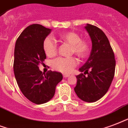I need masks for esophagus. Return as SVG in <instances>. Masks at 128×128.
<instances>
[{"label":"esophagus","mask_w":128,"mask_h":128,"mask_svg":"<svg viewBox=\"0 0 128 128\" xmlns=\"http://www.w3.org/2000/svg\"><path fill=\"white\" fill-rule=\"evenodd\" d=\"M63 76H64V78H67V77L70 76V74H63Z\"/></svg>","instance_id":"1"}]
</instances>
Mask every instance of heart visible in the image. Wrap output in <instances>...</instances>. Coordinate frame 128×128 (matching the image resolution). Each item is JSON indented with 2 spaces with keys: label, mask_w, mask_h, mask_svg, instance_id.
I'll list each match as a JSON object with an SVG mask.
<instances>
[{
  "label": "heart",
  "mask_w": 128,
  "mask_h": 128,
  "mask_svg": "<svg viewBox=\"0 0 128 128\" xmlns=\"http://www.w3.org/2000/svg\"><path fill=\"white\" fill-rule=\"evenodd\" d=\"M60 40L71 46V54H74L80 58H85L90 53V44L86 40L81 39L80 36L74 32H68L61 34ZM43 48L49 57H53L57 54L58 46L50 37H48L43 42ZM78 64V61L74 57L58 58L52 62V67L61 72L70 73Z\"/></svg>",
  "instance_id": "b5f03b06"
}]
</instances>
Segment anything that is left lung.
I'll use <instances>...</instances> for the list:
<instances>
[{"label": "left lung", "mask_w": 128, "mask_h": 128, "mask_svg": "<svg viewBox=\"0 0 128 128\" xmlns=\"http://www.w3.org/2000/svg\"><path fill=\"white\" fill-rule=\"evenodd\" d=\"M84 28L92 41V50L86 63L79 68L82 73L77 75L74 91L80 99L92 103L103 97L114 79L116 60L108 38L94 25L87 24Z\"/></svg>", "instance_id": "left-lung-1"}]
</instances>
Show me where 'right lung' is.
<instances>
[{
    "instance_id": "right-lung-1",
    "label": "right lung",
    "mask_w": 128,
    "mask_h": 128,
    "mask_svg": "<svg viewBox=\"0 0 128 128\" xmlns=\"http://www.w3.org/2000/svg\"><path fill=\"white\" fill-rule=\"evenodd\" d=\"M51 30L39 24L29 25L14 47L13 69L17 84L27 99L38 105L53 98L56 85L63 78L60 72L51 70L44 76L38 66L46 58L43 42Z\"/></svg>"
}]
</instances>
